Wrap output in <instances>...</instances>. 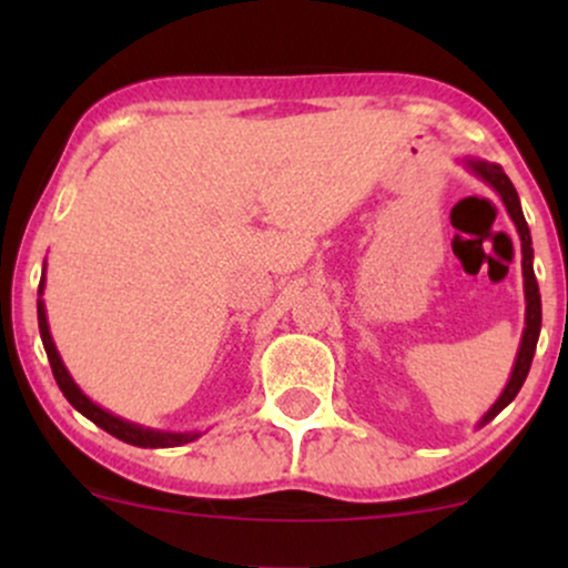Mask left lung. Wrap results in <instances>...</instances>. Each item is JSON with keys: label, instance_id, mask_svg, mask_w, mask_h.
Returning <instances> with one entry per match:
<instances>
[{"label": "left lung", "instance_id": "obj_1", "mask_svg": "<svg viewBox=\"0 0 568 568\" xmlns=\"http://www.w3.org/2000/svg\"><path fill=\"white\" fill-rule=\"evenodd\" d=\"M465 162H467V168H470V171L478 175V179H484L486 184L499 194L501 202H505V207H507V213H510L515 230H518L520 253H524V262H520V266H524L526 328H524V336H520V349H518V357H515L510 382H507V387L501 389L499 400L494 403V406L486 410L484 419H480V427H484L494 419V416L499 414L501 408L510 406V403L515 400V395H518L520 387H524L526 376H529V368H531V361H534V349H537L539 328H542V298H539V285H537V277H534V264H531L534 262V247H531L529 224H526L524 211H520V200H518V192H515L513 181L507 179V173L501 171L499 165H494V162H486V160H465Z\"/></svg>", "mask_w": 568, "mask_h": 568}]
</instances>
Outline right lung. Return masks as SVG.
<instances>
[{"label": "right lung", "mask_w": 568, "mask_h": 568, "mask_svg": "<svg viewBox=\"0 0 568 568\" xmlns=\"http://www.w3.org/2000/svg\"><path fill=\"white\" fill-rule=\"evenodd\" d=\"M42 291H44V275H42V283H39V296H42ZM37 321H39V334H42L44 352H48V361H50V368H53V376H55L58 387H61V393L67 395V400L77 410H80L82 416H88L90 422H95L98 427L106 429V433L114 435V438L125 440V443H130V446H141V448L184 446V443H192L194 438H200V433H162V429L133 425V422L120 419V416L109 414V410H103L101 406H95V403L90 400V397L84 395L80 387H77L74 379H71V374L67 371V366H63L61 355H58L53 336H50L48 312H44L42 298H37Z\"/></svg>", "instance_id": "obj_1"}]
</instances>
